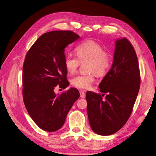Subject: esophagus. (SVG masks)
<instances>
[{
    "mask_svg": "<svg viewBox=\"0 0 156 156\" xmlns=\"http://www.w3.org/2000/svg\"><path fill=\"white\" fill-rule=\"evenodd\" d=\"M80 97L82 98H85L86 94H85V93L83 90H81L80 91Z\"/></svg>",
    "mask_w": 156,
    "mask_h": 156,
    "instance_id": "34e87169",
    "label": "esophagus"
}]
</instances>
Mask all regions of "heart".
I'll list each match as a JSON object with an SVG mask.
<instances>
[{
  "label": "heart",
  "instance_id": "b5f03b06",
  "mask_svg": "<svg viewBox=\"0 0 156 156\" xmlns=\"http://www.w3.org/2000/svg\"><path fill=\"white\" fill-rule=\"evenodd\" d=\"M77 57L67 54L64 59V65L68 73L73 74L77 71L81 63H87V69L90 73L75 76L71 80L73 87L79 89H88L95 81L97 73L103 76L107 73L112 63L110 53L105 50L96 41H83L75 49Z\"/></svg>",
  "mask_w": 156,
  "mask_h": 156
}]
</instances>
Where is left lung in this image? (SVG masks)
I'll return each instance as SVG.
<instances>
[{"mask_svg": "<svg viewBox=\"0 0 156 156\" xmlns=\"http://www.w3.org/2000/svg\"><path fill=\"white\" fill-rule=\"evenodd\" d=\"M140 86L137 55L126 38L116 41L111 69L99 84L100 93L87 91V115L91 129L108 136L122 128L130 118Z\"/></svg>", "mask_w": 156, "mask_h": 156, "instance_id": "obj_1", "label": "left lung"}]
</instances>
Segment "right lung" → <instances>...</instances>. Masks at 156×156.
I'll return each instance as SVG.
<instances>
[{"instance_id":"obj_1","label":"right lung","mask_w":156,"mask_h":156,"mask_svg":"<svg viewBox=\"0 0 156 156\" xmlns=\"http://www.w3.org/2000/svg\"><path fill=\"white\" fill-rule=\"evenodd\" d=\"M69 30L42 34L26 54L22 73V95L30 117L41 130L55 132L63 126L67 113L80 94L75 88L56 94V86L69 83L64 65L65 48L79 39Z\"/></svg>"}]
</instances>
